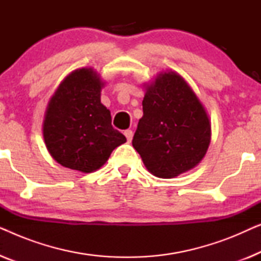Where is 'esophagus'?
I'll use <instances>...</instances> for the list:
<instances>
[{
  "label": "esophagus",
  "instance_id": "esophagus-1",
  "mask_svg": "<svg viewBox=\"0 0 261 261\" xmlns=\"http://www.w3.org/2000/svg\"><path fill=\"white\" fill-rule=\"evenodd\" d=\"M124 137L127 138V141H128V142H130L132 139H133V132H132L130 129L124 130Z\"/></svg>",
  "mask_w": 261,
  "mask_h": 261
}]
</instances>
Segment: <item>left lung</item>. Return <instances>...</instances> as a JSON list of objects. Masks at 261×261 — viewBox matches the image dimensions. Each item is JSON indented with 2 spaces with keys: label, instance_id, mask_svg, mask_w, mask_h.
<instances>
[{
  "label": "left lung",
  "instance_id": "left-lung-1",
  "mask_svg": "<svg viewBox=\"0 0 261 261\" xmlns=\"http://www.w3.org/2000/svg\"><path fill=\"white\" fill-rule=\"evenodd\" d=\"M142 110L132 144L153 176L174 178L201 163L212 127L204 107L180 74L160 72L146 84Z\"/></svg>",
  "mask_w": 261,
  "mask_h": 261
}]
</instances>
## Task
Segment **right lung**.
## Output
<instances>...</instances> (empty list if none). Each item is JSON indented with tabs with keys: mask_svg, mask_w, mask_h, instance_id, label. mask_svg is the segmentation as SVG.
Wrapping results in <instances>:
<instances>
[{
	"mask_svg": "<svg viewBox=\"0 0 261 261\" xmlns=\"http://www.w3.org/2000/svg\"><path fill=\"white\" fill-rule=\"evenodd\" d=\"M103 85L96 71L82 67L72 71L49 99L42 134L49 154L64 167L94 172L127 141L114 129L109 109L101 103Z\"/></svg>",
	"mask_w": 261,
	"mask_h": 261,
	"instance_id": "obj_1",
	"label": "right lung"
}]
</instances>
